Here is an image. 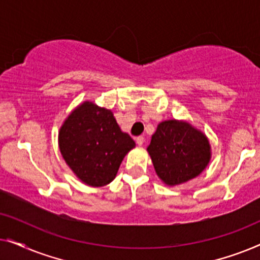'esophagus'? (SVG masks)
<instances>
[{"label":"esophagus","mask_w":260,"mask_h":260,"mask_svg":"<svg viewBox=\"0 0 260 260\" xmlns=\"http://www.w3.org/2000/svg\"><path fill=\"white\" fill-rule=\"evenodd\" d=\"M136 143H137V145H140V147H142V145H143V143H144V137H142V136L137 137L136 138Z\"/></svg>","instance_id":"34e87169"}]
</instances>
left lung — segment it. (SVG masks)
<instances>
[{
	"label": "left lung",
	"mask_w": 260,
	"mask_h": 260,
	"mask_svg": "<svg viewBox=\"0 0 260 260\" xmlns=\"http://www.w3.org/2000/svg\"><path fill=\"white\" fill-rule=\"evenodd\" d=\"M147 150L157 176L170 187L200 175L212 157L207 136L190 123L177 119L158 124Z\"/></svg>",
	"instance_id": "8db88e82"
}]
</instances>
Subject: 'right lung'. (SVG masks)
I'll use <instances>...</instances> for the list:
<instances>
[{
    "instance_id": "add662e5",
    "label": "right lung",
    "mask_w": 260,
    "mask_h": 260,
    "mask_svg": "<svg viewBox=\"0 0 260 260\" xmlns=\"http://www.w3.org/2000/svg\"><path fill=\"white\" fill-rule=\"evenodd\" d=\"M59 149L81 182L103 187L113 181L135 142L120 130L111 110L86 101L67 116L59 130Z\"/></svg>"
}]
</instances>
